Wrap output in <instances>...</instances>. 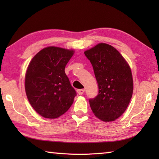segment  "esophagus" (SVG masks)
<instances>
[{"instance_id": "34e87169", "label": "esophagus", "mask_w": 159, "mask_h": 159, "mask_svg": "<svg viewBox=\"0 0 159 159\" xmlns=\"http://www.w3.org/2000/svg\"><path fill=\"white\" fill-rule=\"evenodd\" d=\"M76 92L78 93V94L79 95H82V94L84 93V92H85V89H79L76 90Z\"/></svg>"}]
</instances>
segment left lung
Here are the masks:
<instances>
[{
    "label": "left lung",
    "mask_w": 159,
    "mask_h": 159,
    "mask_svg": "<svg viewBox=\"0 0 159 159\" xmlns=\"http://www.w3.org/2000/svg\"><path fill=\"white\" fill-rule=\"evenodd\" d=\"M93 66L98 94L89 99L93 114L104 121L117 119L126 111L133 92L130 67L112 46L100 43L85 51Z\"/></svg>",
    "instance_id": "left-lung-1"
}]
</instances>
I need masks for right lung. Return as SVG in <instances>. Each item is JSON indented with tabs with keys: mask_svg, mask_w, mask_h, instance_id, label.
I'll return each mask as SVG.
<instances>
[{
	"mask_svg": "<svg viewBox=\"0 0 159 159\" xmlns=\"http://www.w3.org/2000/svg\"><path fill=\"white\" fill-rule=\"evenodd\" d=\"M73 50L49 46L32 59L25 75V91L30 104L40 116L55 119L70 109L76 96L65 73Z\"/></svg>",
	"mask_w": 159,
	"mask_h": 159,
	"instance_id": "obj_1",
	"label": "right lung"
}]
</instances>
